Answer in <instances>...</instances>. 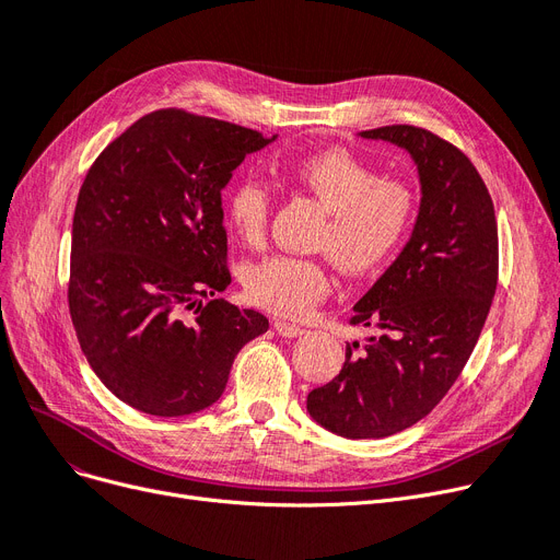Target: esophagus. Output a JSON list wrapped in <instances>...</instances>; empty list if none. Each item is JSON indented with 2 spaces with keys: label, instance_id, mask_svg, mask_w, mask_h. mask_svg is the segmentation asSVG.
Instances as JSON below:
<instances>
[{
  "label": "esophagus",
  "instance_id": "34e87169",
  "mask_svg": "<svg viewBox=\"0 0 560 560\" xmlns=\"http://www.w3.org/2000/svg\"><path fill=\"white\" fill-rule=\"evenodd\" d=\"M272 325H275V329H277L281 336H285V338H298V336L304 334L302 327L290 325V323H285V320H275Z\"/></svg>",
  "mask_w": 560,
  "mask_h": 560
}]
</instances>
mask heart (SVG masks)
<instances>
[{"instance_id":"1","label":"heart","mask_w":560,"mask_h":560,"mask_svg":"<svg viewBox=\"0 0 560 560\" xmlns=\"http://www.w3.org/2000/svg\"><path fill=\"white\" fill-rule=\"evenodd\" d=\"M329 212L318 233L343 272L369 275L396 254L405 240L415 199L398 180H380L375 168L343 149L311 153L283 168ZM226 217L235 235L256 247L270 217V191L254 178L240 180L226 199ZM252 302L285 318H300L329 290L327 267L313 258L270 256L252 265L245 277Z\"/></svg>"}]
</instances>
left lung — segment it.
Segmentation results:
<instances>
[{"instance_id":"obj_1","label":"left lung","mask_w":560,"mask_h":560,"mask_svg":"<svg viewBox=\"0 0 560 560\" xmlns=\"http://www.w3.org/2000/svg\"><path fill=\"white\" fill-rule=\"evenodd\" d=\"M388 141L417 166L421 201L398 258L354 304L352 325L375 327L306 409L346 440H380L421 421L440 402L474 352L497 290L499 235L494 206L469 158L415 126L359 132Z\"/></svg>"}]
</instances>
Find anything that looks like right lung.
<instances>
[{
  "label": "right lung",
  "instance_id": "obj_1",
  "mask_svg": "<svg viewBox=\"0 0 560 560\" xmlns=\"http://www.w3.org/2000/svg\"><path fill=\"white\" fill-rule=\"evenodd\" d=\"M275 139L158 109L89 168L72 217L70 318L93 373L143 415L220 400L235 354L270 327L214 295L231 283L222 189Z\"/></svg>",
  "mask_w": 560,
  "mask_h": 560
}]
</instances>
